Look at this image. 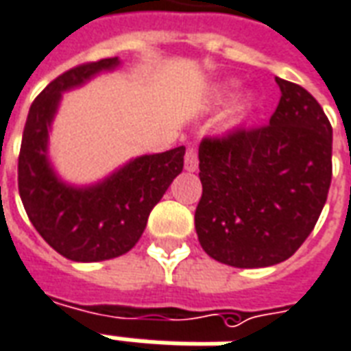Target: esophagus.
<instances>
[{"mask_svg":"<svg viewBox=\"0 0 351 351\" xmlns=\"http://www.w3.org/2000/svg\"><path fill=\"white\" fill-rule=\"evenodd\" d=\"M185 170H189V172H196L198 170V153H196V147H189L186 149Z\"/></svg>","mask_w":351,"mask_h":351,"instance_id":"esophagus-1","label":"esophagus"}]
</instances>
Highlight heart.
I'll return each mask as SVG.
<instances>
[{"mask_svg":"<svg viewBox=\"0 0 351 351\" xmlns=\"http://www.w3.org/2000/svg\"><path fill=\"white\" fill-rule=\"evenodd\" d=\"M235 88H237V84H228V86L221 88V91H219V101H228L230 97L235 93ZM250 104H252V99H250V97H243L241 101L235 104L234 112H232V119H234L235 123L241 121L243 117L249 114Z\"/></svg>","mask_w":351,"mask_h":351,"instance_id":"1","label":"heart"}]
</instances>
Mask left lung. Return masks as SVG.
<instances>
[{"instance_id":"obj_1","label":"left lung","mask_w":351,"mask_h":351,"mask_svg":"<svg viewBox=\"0 0 351 351\" xmlns=\"http://www.w3.org/2000/svg\"><path fill=\"white\" fill-rule=\"evenodd\" d=\"M269 125L202 140V198L194 226L202 249L234 267L280 263L305 243L326 206L333 129L305 88L275 78Z\"/></svg>"}]
</instances>
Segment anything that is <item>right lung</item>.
<instances>
[{"label":"right lung","instance_id":"1","mask_svg":"<svg viewBox=\"0 0 351 351\" xmlns=\"http://www.w3.org/2000/svg\"><path fill=\"white\" fill-rule=\"evenodd\" d=\"M117 58L82 63L60 74L33 101L25 119L18 193L29 221L56 252L73 262H101L129 252L142 237L151 209L183 170L185 147L144 155L91 186L63 183L48 162V129L61 93L78 88Z\"/></svg>","mask_w":351,"mask_h":351}]
</instances>
